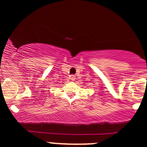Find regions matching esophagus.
I'll list each match as a JSON object with an SVG mask.
<instances>
[{
  "label": "esophagus",
  "mask_w": 147,
  "mask_h": 147,
  "mask_svg": "<svg viewBox=\"0 0 147 147\" xmlns=\"http://www.w3.org/2000/svg\"><path fill=\"white\" fill-rule=\"evenodd\" d=\"M71 80H72V81H74L75 80V76H74V75H71Z\"/></svg>",
  "instance_id": "esophagus-1"
}]
</instances>
